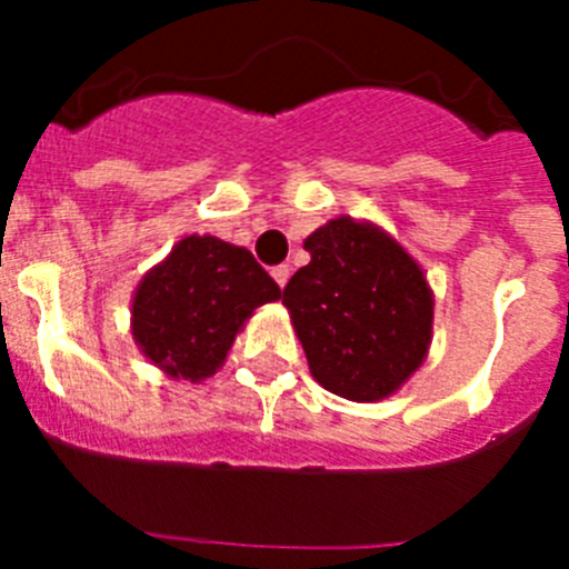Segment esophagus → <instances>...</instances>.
<instances>
[{
	"label": "esophagus",
	"instance_id": "34e87169",
	"mask_svg": "<svg viewBox=\"0 0 569 569\" xmlns=\"http://www.w3.org/2000/svg\"><path fill=\"white\" fill-rule=\"evenodd\" d=\"M270 273H273V279H276V284H279V288H284V284H288V279H290V268H288V264H276V268L270 270Z\"/></svg>",
	"mask_w": 569,
	"mask_h": 569
}]
</instances>
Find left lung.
I'll return each instance as SVG.
<instances>
[{"label": "left lung", "mask_w": 569, "mask_h": 569, "mask_svg": "<svg viewBox=\"0 0 569 569\" xmlns=\"http://www.w3.org/2000/svg\"><path fill=\"white\" fill-rule=\"evenodd\" d=\"M310 264L281 293L310 373L325 390L376 401L425 361L433 296L425 273L390 236L333 219L308 236Z\"/></svg>", "instance_id": "left-lung-1"}]
</instances>
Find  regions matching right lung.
Listing matches in <instances>:
<instances>
[{"instance_id": "obj_1", "label": "right lung", "mask_w": 569, "mask_h": 569, "mask_svg": "<svg viewBox=\"0 0 569 569\" xmlns=\"http://www.w3.org/2000/svg\"><path fill=\"white\" fill-rule=\"evenodd\" d=\"M279 296L250 250L188 236L136 290L133 336L153 365L199 381L222 367L244 319Z\"/></svg>"}]
</instances>
